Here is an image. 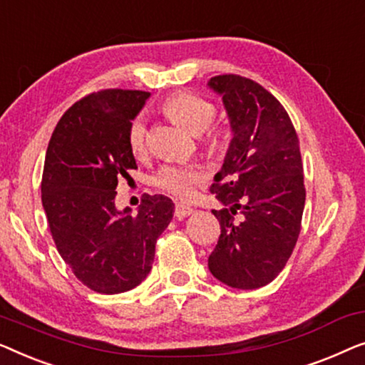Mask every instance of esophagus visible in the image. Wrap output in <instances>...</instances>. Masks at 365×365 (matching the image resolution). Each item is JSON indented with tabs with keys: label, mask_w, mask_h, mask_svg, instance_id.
<instances>
[{
	"label": "esophagus",
	"mask_w": 365,
	"mask_h": 365,
	"mask_svg": "<svg viewBox=\"0 0 365 365\" xmlns=\"http://www.w3.org/2000/svg\"><path fill=\"white\" fill-rule=\"evenodd\" d=\"M193 213V208L188 207V205H183V203H177L175 205V217L177 218H185V217H190V215Z\"/></svg>",
	"instance_id": "34e87169"
}]
</instances>
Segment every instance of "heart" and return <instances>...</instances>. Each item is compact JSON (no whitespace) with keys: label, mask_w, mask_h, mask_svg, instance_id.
<instances>
[{"label":"heart","mask_w":365,"mask_h":365,"mask_svg":"<svg viewBox=\"0 0 365 365\" xmlns=\"http://www.w3.org/2000/svg\"><path fill=\"white\" fill-rule=\"evenodd\" d=\"M162 110L192 133H197L202 145L210 153H218L227 145L228 133L222 127L210 125L217 115V106L212 101L192 92H177L167 97ZM127 143L135 157L145 155L148 150V129L143 117H135L127 130ZM203 182V170L197 165H163L153 177V185L172 197L188 200L195 188Z\"/></svg>","instance_id":"obj_1"}]
</instances>
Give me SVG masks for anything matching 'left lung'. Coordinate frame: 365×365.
<instances>
[{
    "instance_id": "1",
    "label": "left lung",
    "mask_w": 365,
    "mask_h": 365,
    "mask_svg": "<svg viewBox=\"0 0 365 365\" xmlns=\"http://www.w3.org/2000/svg\"><path fill=\"white\" fill-rule=\"evenodd\" d=\"M208 86L223 96L233 130L210 188L225 208L212 210L222 233L208 268L225 284L256 289L283 271L301 232L306 188L299 138L281 102L256 81L222 74Z\"/></svg>"
}]
</instances>
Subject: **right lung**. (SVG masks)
I'll list each match as a JSON object with an SVG mask.
<instances>
[{
	"label": "right lung",
	"mask_w": 365,
	"mask_h": 365,
	"mask_svg": "<svg viewBox=\"0 0 365 365\" xmlns=\"http://www.w3.org/2000/svg\"><path fill=\"white\" fill-rule=\"evenodd\" d=\"M145 91L102 89L71 106L51 137L41 200L61 258L101 294H119L150 273L157 238L175 212L163 195H143L137 215L117 212L120 178L137 168L127 130Z\"/></svg>",
	"instance_id": "1"
}]
</instances>
